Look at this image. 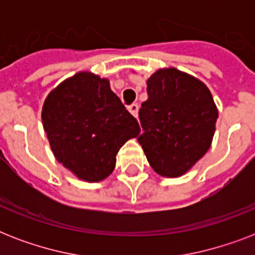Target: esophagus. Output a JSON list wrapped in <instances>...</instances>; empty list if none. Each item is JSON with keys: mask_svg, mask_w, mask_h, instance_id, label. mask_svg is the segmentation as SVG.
<instances>
[{"mask_svg": "<svg viewBox=\"0 0 255 255\" xmlns=\"http://www.w3.org/2000/svg\"><path fill=\"white\" fill-rule=\"evenodd\" d=\"M128 111L131 112L132 115L137 118V111H139V104L137 103H132L131 106H128Z\"/></svg>", "mask_w": 255, "mask_h": 255, "instance_id": "1", "label": "esophagus"}]
</instances>
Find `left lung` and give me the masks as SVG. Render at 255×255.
Segmentation results:
<instances>
[{
  "instance_id": "8db88e82",
  "label": "left lung",
  "mask_w": 255,
  "mask_h": 255,
  "mask_svg": "<svg viewBox=\"0 0 255 255\" xmlns=\"http://www.w3.org/2000/svg\"><path fill=\"white\" fill-rule=\"evenodd\" d=\"M148 99L137 141L161 176L178 177L209 149L218 111L202 82L177 69L159 70L147 82Z\"/></svg>"
}]
</instances>
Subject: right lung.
Instances as JSON below:
<instances>
[{
	"mask_svg": "<svg viewBox=\"0 0 255 255\" xmlns=\"http://www.w3.org/2000/svg\"><path fill=\"white\" fill-rule=\"evenodd\" d=\"M42 122L58 161L90 182L110 176L122 145L140 133L107 79L90 73L75 74L50 92Z\"/></svg>",
	"mask_w": 255,
	"mask_h": 255,
	"instance_id": "obj_1",
	"label": "right lung"
}]
</instances>
